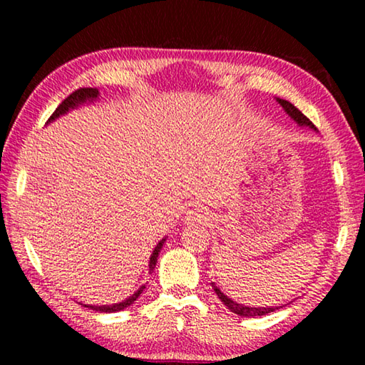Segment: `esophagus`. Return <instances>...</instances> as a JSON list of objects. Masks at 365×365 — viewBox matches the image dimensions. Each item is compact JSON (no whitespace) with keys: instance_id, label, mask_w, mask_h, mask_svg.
<instances>
[{"instance_id":"1","label":"esophagus","mask_w":365,"mask_h":365,"mask_svg":"<svg viewBox=\"0 0 365 365\" xmlns=\"http://www.w3.org/2000/svg\"><path fill=\"white\" fill-rule=\"evenodd\" d=\"M207 220H209V214L206 212V209L202 207L188 209L187 215H185V222H187V224H206Z\"/></svg>"}]
</instances>
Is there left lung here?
Instances as JSON below:
<instances>
[{"label":"left lung","mask_w":365,"mask_h":365,"mask_svg":"<svg viewBox=\"0 0 365 365\" xmlns=\"http://www.w3.org/2000/svg\"><path fill=\"white\" fill-rule=\"evenodd\" d=\"M277 101L280 103V106L285 109V113L292 117V119L296 122V123H299V125H306V127H309V128H316L314 127V123L307 119V117L301 113V110L296 108V106H293L292 103L289 101H287V100H280V98H277ZM212 285V288H214V292L217 293V296H219V299L224 302V304L230 309L232 312H235V314H238V316H242V317H256V316H265V314H270V312H274V311H277V309L279 307H250V306H245V304H238L237 301H233V299H230L228 298V296H225L224 293L220 292V289L215 287V283L212 282L211 283ZM282 307V306H280Z\"/></svg>","instance_id":"1"}]
</instances>
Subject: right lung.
Here are the masks:
<instances>
[{
    "mask_svg": "<svg viewBox=\"0 0 365 365\" xmlns=\"http://www.w3.org/2000/svg\"><path fill=\"white\" fill-rule=\"evenodd\" d=\"M98 95H100V93H98L96 88H78V90H76V91H73V93H71L69 96L66 98V100H64L63 103L59 104V106L56 108V110H54V113L51 114V117H49V119H48V122H51V120L56 119V117L66 114L69 109L77 108L78 104H83V103H86V101H93V100H96ZM164 242H165V238L160 240L159 245H158L156 248H154V251H153V255H151V257H150V272H153L154 267H156L158 256H159V252H160V248H163ZM143 289H145V285L141 287L137 293H133V294L130 296V298H127L125 301H122V302H117V304H109V306H108V304H106V306H91V304H85V307L93 309V311H96V312H119V311H122V309H125V307H128L130 304H133V301L138 299V296H140L141 293H143Z\"/></svg>",
    "mask_w": 365,
    "mask_h": 365,
    "instance_id": "right-lung-1",
    "label": "right lung"
}]
</instances>
